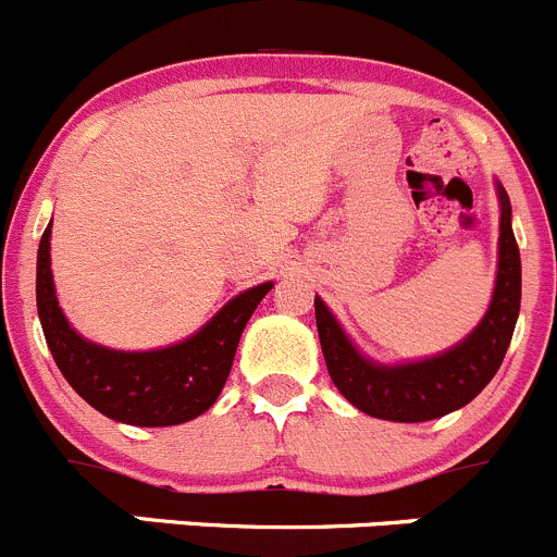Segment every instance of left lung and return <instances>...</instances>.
Listing matches in <instances>:
<instances>
[{
  "instance_id": "obj_1",
  "label": "left lung",
  "mask_w": 557,
  "mask_h": 557,
  "mask_svg": "<svg viewBox=\"0 0 557 557\" xmlns=\"http://www.w3.org/2000/svg\"><path fill=\"white\" fill-rule=\"evenodd\" d=\"M497 190L503 213L495 295L481 325L459 347L407 367H377L347 342L325 304L314 298L317 331L327 374L349 405L385 421H432L468 405L495 377L517 325L522 295V264L511 232V205L506 190Z\"/></svg>"
}]
</instances>
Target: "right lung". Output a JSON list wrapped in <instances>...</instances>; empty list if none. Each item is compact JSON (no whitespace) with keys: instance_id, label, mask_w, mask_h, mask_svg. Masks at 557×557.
<instances>
[{"instance_id":"obj_1","label":"right lung","mask_w":557,"mask_h":557,"mask_svg":"<svg viewBox=\"0 0 557 557\" xmlns=\"http://www.w3.org/2000/svg\"><path fill=\"white\" fill-rule=\"evenodd\" d=\"M51 224L37 248V314L57 367L84 401L131 426H174L202 416L230 377L246 322L273 282L246 289L196 336L152 352H116L89 344L67 325L51 282Z\"/></svg>"}]
</instances>
